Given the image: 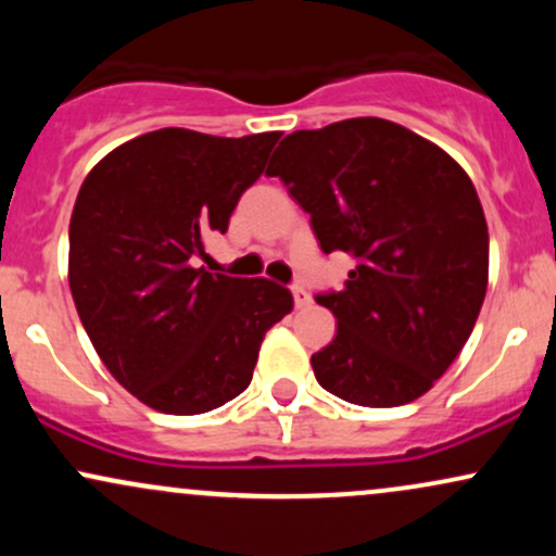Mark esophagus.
I'll return each instance as SVG.
<instances>
[{"label":"esophagus","instance_id":"34e87169","mask_svg":"<svg viewBox=\"0 0 556 556\" xmlns=\"http://www.w3.org/2000/svg\"><path fill=\"white\" fill-rule=\"evenodd\" d=\"M292 298H295V305H298V308H303V305H308V303H311L308 290H305V287H300V285H292Z\"/></svg>","mask_w":556,"mask_h":556}]
</instances>
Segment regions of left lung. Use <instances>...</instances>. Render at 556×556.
<instances>
[{
  "label": "left lung",
  "mask_w": 556,
  "mask_h": 556,
  "mask_svg": "<svg viewBox=\"0 0 556 556\" xmlns=\"http://www.w3.org/2000/svg\"><path fill=\"white\" fill-rule=\"evenodd\" d=\"M266 175L311 216L324 253L355 261L340 292L316 295L337 318L334 340L311 358L318 384L363 407L429 392L486 295L489 229L470 177L439 146L379 117L292 132Z\"/></svg>",
  "instance_id": "1"
}]
</instances>
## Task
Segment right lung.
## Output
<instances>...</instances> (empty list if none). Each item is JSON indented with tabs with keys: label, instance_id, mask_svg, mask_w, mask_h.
<instances>
[{
	"label": "right lung",
	"instance_id": "1",
	"mask_svg": "<svg viewBox=\"0 0 556 556\" xmlns=\"http://www.w3.org/2000/svg\"><path fill=\"white\" fill-rule=\"evenodd\" d=\"M277 140L164 127L114 149L83 182L70 292L110 374L159 413L198 416L245 392L264 334L292 311L282 285L195 269Z\"/></svg>",
	"mask_w": 556,
	"mask_h": 556
}]
</instances>
